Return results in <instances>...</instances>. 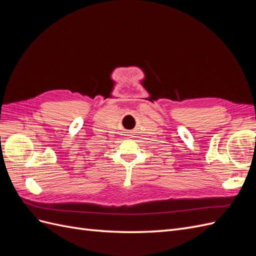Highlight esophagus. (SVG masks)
Returning <instances> with one entry per match:
<instances>
[{
	"instance_id": "obj_1",
	"label": "esophagus",
	"mask_w": 256,
	"mask_h": 256,
	"mask_svg": "<svg viewBox=\"0 0 256 256\" xmlns=\"http://www.w3.org/2000/svg\"><path fill=\"white\" fill-rule=\"evenodd\" d=\"M127 136H128V134H127Z\"/></svg>"
}]
</instances>
